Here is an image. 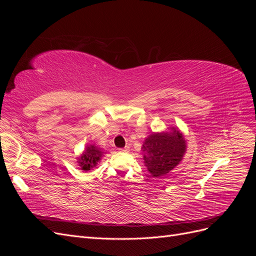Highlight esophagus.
<instances>
[{"label":"esophagus","mask_w":256,"mask_h":256,"mask_svg":"<svg viewBox=\"0 0 256 256\" xmlns=\"http://www.w3.org/2000/svg\"><path fill=\"white\" fill-rule=\"evenodd\" d=\"M120 152H129V147L127 146V147H125V148H120Z\"/></svg>","instance_id":"obj_1"}]
</instances>
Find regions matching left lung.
<instances>
[{"label":"left lung","mask_w":256,"mask_h":256,"mask_svg":"<svg viewBox=\"0 0 256 256\" xmlns=\"http://www.w3.org/2000/svg\"><path fill=\"white\" fill-rule=\"evenodd\" d=\"M186 150L187 142L184 136L176 127L150 134L142 145L144 164L154 177H161L171 172L180 164Z\"/></svg>","instance_id":"obj_1"}]
</instances>
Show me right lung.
<instances>
[{
  "instance_id": "add662e5",
  "label": "right lung",
  "mask_w": 256,
  "mask_h": 256,
  "mask_svg": "<svg viewBox=\"0 0 256 256\" xmlns=\"http://www.w3.org/2000/svg\"><path fill=\"white\" fill-rule=\"evenodd\" d=\"M106 152L102 148L94 143L85 145L84 150L76 157V164H79L82 171L88 172L90 170L96 168L104 157Z\"/></svg>"
}]
</instances>
